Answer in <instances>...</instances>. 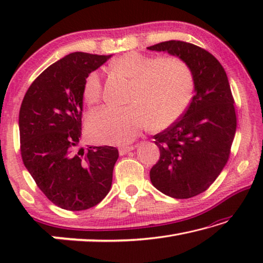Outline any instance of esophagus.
<instances>
[{
  "instance_id": "obj_1",
  "label": "esophagus",
  "mask_w": 263,
  "mask_h": 263,
  "mask_svg": "<svg viewBox=\"0 0 263 263\" xmlns=\"http://www.w3.org/2000/svg\"><path fill=\"white\" fill-rule=\"evenodd\" d=\"M136 148V146H123V147L119 148V154L124 155L130 152V151H133Z\"/></svg>"
}]
</instances>
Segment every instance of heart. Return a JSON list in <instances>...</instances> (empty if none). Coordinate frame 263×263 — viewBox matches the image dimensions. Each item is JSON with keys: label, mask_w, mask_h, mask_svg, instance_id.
Here are the masks:
<instances>
[{"label": "heart", "mask_w": 263, "mask_h": 263, "mask_svg": "<svg viewBox=\"0 0 263 263\" xmlns=\"http://www.w3.org/2000/svg\"><path fill=\"white\" fill-rule=\"evenodd\" d=\"M110 67L132 81L125 108H103L90 114L88 133L101 144L124 145L136 139L152 124L164 128L185 112L194 95V77L185 62L177 57L154 58L127 52L115 59ZM82 96L88 105L99 103L102 79L89 73L83 81Z\"/></svg>", "instance_id": "obj_1"}]
</instances>
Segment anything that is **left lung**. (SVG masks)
<instances>
[{
  "label": "left lung",
  "mask_w": 263,
  "mask_h": 263,
  "mask_svg": "<svg viewBox=\"0 0 263 263\" xmlns=\"http://www.w3.org/2000/svg\"><path fill=\"white\" fill-rule=\"evenodd\" d=\"M147 48L179 57L195 83L185 112L154 136L160 159L151 169V182L173 198L194 197L215 182L230 158L237 116L228 75L211 53L194 44L168 41Z\"/></svg>",
  "instance_id": "left-lung-1"
}]
</instances>
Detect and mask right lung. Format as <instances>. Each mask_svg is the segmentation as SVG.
<instances>
[{
	"mask_svg": "<svg viewBox=\"0 0 263 263\" xmlns=\"http://www.w3.org/2000/svg\"><path fill=\"white\" fill-rule=\"evenodd\" d=\"M110 57L70 53L44 70L22 102L18 124L24 166L44 195L65 210L97 205L112 183L118 149L78 148L83 81Z\"/></svg>",
	"mask_w": 263,
	"mask_h": 263,
	"instance_id": "add662e5",
	"label": "right lung"
}]
</instances>
